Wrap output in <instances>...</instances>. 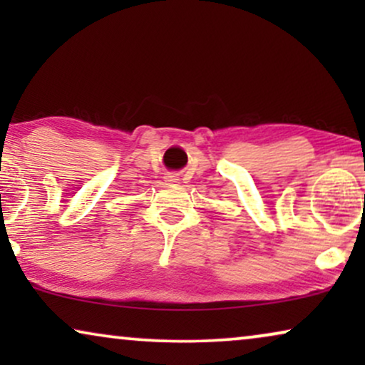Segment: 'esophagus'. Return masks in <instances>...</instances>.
I'll use <instances>...</instances> for the list:
<instances>
[{
  "instance_id": "34e87169",
  "label": "esophagus",
  "mask_w": 365,
  "mask_h": 365,
  "mask_svg": "<svg viewBox=\"0 0 365 365\" xmlns=\"http://www.w3.org/2000/svg\"><path fill=\"white\" fill-rule=\"evenodd\" d=\"M179 179L176 176H166V184H176Z\"/></svg>"
}]
</instances>
